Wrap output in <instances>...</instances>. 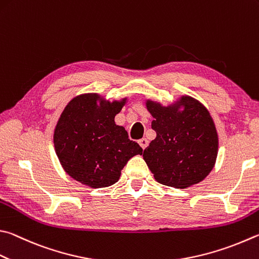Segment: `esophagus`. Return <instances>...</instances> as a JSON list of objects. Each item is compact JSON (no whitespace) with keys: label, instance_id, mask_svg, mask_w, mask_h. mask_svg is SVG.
<instances>
[{"label":"esophagus","instance_id":"34e87169","mask_svg":"<svg viewBox=\"0 0 259 259\" xmlns=\"http://www.w3.org/2000/svg\"><path fill=\"white\" fill-rule=\"evenodd\" d=\"M138 144L140 145V147H142L143 149H145L146 147H147V145H148V140L146 139V138H142V139L138 140Z\"/></svg>","mask_w":259,"mask_h":259}]
</instances>
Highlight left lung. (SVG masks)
<instances>
[{
    "label": "left lung",
    "instance_id": "left-lung-1",
    "mask_svg": "<svg viewBox=\"0 0 259 259\" xmlns=\"http://www.w3.org/2000/svg\"><path fill=\"white\" fill-rule=\"evenodd\" d=\"M145 104L154 117L156 138L143 157L155 180L177 189L203 181L219 153L218 130L207 107L189 95L178 96L167 105L150 98Z\"/></svg>",
    "mask_w": 259,
    "mask_h": 259
}]
</instances>
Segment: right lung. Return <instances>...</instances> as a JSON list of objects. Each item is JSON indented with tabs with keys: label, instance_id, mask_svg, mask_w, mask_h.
<instances>
[{
	"label": "right lung",
	"instance_id": "obj_1",
	"mask_svg": "<svg viewBox=\"0 0 259 259\" xmlns=\"http://www.w3.org/2000/svg\"><path fill=\"white\" fill-rule=\"evenodd\" d=\"M128 97L109 101L97 93L73 97L56 122L53 143L61 166L73 180L89 188L119 181L123 166L143 148L116 125L114 117Z\"/></svg>",
	"mask_w": 259,
	"mask_h": 259
}]
</instances>
